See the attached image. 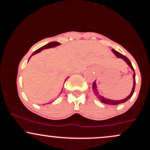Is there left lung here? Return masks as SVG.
Wrapping results in <instances>:
<instances>
[{"instance_id":"1","label":"left lung","mask_w":150,"mask_h":150,"mask_svg":"<svg viewBox=\"0 0 150 150\" xmlns=\"http://www.w3.org/2000/svg\"><path fill=\"white\" fill-rule=\"evenodd\" d=\"M112 51L113 53H114V54L116 55L117 57L123 58V59L124 60V61L126 62L127 63H128V65H129V66L131 68V69L133 70V72H134L133 80H134V81H133V87H132L131 93H130V95L128 96V97L125 98V99H122V100H112V99H106V98H104V97H103L102 96L99 95V93H98V92L97 91V87H96L95 81H94V82H93V84H92V89H94V94H95V95L97 96V97H98V99H99V100H100L102 103H104V104H108V105H117V104H122V103H124L126 101H128V99L132 97V94H133L134 90H135V71H134V68H132L131 62L129 61V59L126 57V56H123V54H121V53L118 52V51H116V50H114V49H112Z\"/></svg>"}]
</instances>
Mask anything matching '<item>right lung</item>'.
Segmentation results:
<instances>
[{"label":"right lung","mask_w":150,"mask_h":150,"mask_svg":"<svg viewBox=\"0 0 150 150\" xmlns=\"http://www.w3.org/2000/svg\"><path fill=\"white\" fill-rule=\"evenodd\" d=\"M58 45H60V43H58V42H53L49 43V44H46L45 46H42V47H41L40 49H37V51H34V53H32V56H30V58L32 57V56H33V55L36 54V53H39V52H40V51H42L43 49H49V48L54 47V46H58Z\"/></svg>","instance_id":"1"}]
</instances>
